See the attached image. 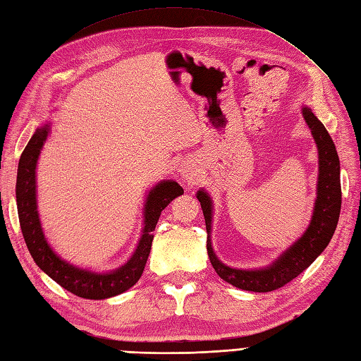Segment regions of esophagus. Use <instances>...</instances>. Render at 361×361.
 Instances as JSON below:
<instances>
[{
	"label": "esophagus",
	"instance_id": "obj_1",
	"mask_svg": "<svg viewBox=\"0 0 361 361\" xmlns=\"http://www.w3.org/2000/svg\"><path fill=\"white\" fill-rule=\"evenodd\" d=\"M180 175H181L183 181H186L188 185H189V183H194L198 178L197 173L194 171H190V169H188V167H181L180 169Z\"/></svg>",
	"mask_w": 361,
	"mask_h": 361
}]
</instances>
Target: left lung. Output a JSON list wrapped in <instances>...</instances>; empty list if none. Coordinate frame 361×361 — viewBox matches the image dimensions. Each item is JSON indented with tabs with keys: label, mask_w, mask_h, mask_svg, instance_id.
Returning <instances> with one entry per match:
<instances>
[{
	"label": "left lung",
	"mask_w": 361,
	"mask_h": 361,
	"mask_svg": "<svg viewBox=\"0 0 361 361\" xmlns=\"http://www.w3.org/2000/svg\"><path fill=\"white\" fill-rule=\"evenodd\" d=\"M301 111L318 149L317 198L307 229L270 265L243 270V268L229 267L219 260L211 242L212 200L204 189L197 190V198L202 204L206 221V233H208L206 248H208L211 264L221 279L237 288L267 293V291L283 287L310 267L313 260L326 250L338 224L341 209L338 153L323 122L312 113L307 105H304Z\"/></svg>",
	"instance_id": "1"
}]
</instances>
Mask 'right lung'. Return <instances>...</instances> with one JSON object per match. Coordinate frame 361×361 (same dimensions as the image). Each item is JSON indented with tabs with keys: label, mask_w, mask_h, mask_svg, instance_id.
<instances>
[{
	"label": "right lung",
	"mask_w": 361,
	"mask_h": 361,
	"mask_svg": "<svg viewBox=\"0 0 361 361\" xmlns=\"http://www.w3.org/2000/svg\"><path fill=\"white\" fill-rule=\"evenodd\" d=\"M49 132V122L38 127L25 150H23L18 163L15 195H17L21 233L25 237L30 256L35 260V264L40 267L42 271L75 296L85 299H106L124 293L141 278L145 262H147L150 255L153 231H155L161 211L173 198L183 195L185 190L173 180L159 181L157 186H153L149 190L147 195H145L142 211L144 226L141 239L137 242L133 256L124 265L114 268L111 271L102 273L73 265L51 248V245L44 237L37 209V164Z\"/></svg>",
	"instance_id": "obj_1"
}]
</instances>
